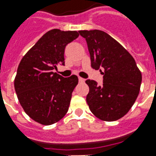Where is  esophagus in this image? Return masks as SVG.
<instances>
[{
    "mask_svg": "<svg viewBox=\"0 0 156 156\" xmlns=\"http://www.w3.org/2000/svg\"><path fill=\"white\" fill-rule=\"evenodd\" d=\"M78 81H79V83H84L85 79H83V78H80V77H79V78H78Z\"/></svg>",
    "mask_w": 156,
    "mask_h": 156,
    "instance_id": "obj_1",
    "label": "esophagus"
}]
</instances>
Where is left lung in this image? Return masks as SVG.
<instances>
[{"mask_svg": "<svg viewBox=\"0 0 156 156\" xmlns=\"http://www.w3.org/2000/svg\"><path fill=\"white\" fill-rule=\"evenodd\" d=\"M78 32L86 39L92 68L104 70L101 86L96 81L86 80L89 109L101 120H118L129 111L137 98L141 72L130 53L108 33L99 30Z\"/></svg>", "mask_w": 156, "mask_h": 156, "instance_id": "left-lung-1", "label": "left lung"}]
</instances>
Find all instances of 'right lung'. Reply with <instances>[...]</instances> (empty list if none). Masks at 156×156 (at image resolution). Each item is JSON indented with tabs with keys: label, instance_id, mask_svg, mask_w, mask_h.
Listing matches in <instances>:
<instances>
[{
	"label": "right lung",
	"instance_id": "1",
	"mask_svg": "<svg viewBox=\"0 0 156 156\" xmlns=\"http://www.w3.org/2000/svg\"><path fill=\"white\" fill-rule=\"evenodd\" d=\"M78 36L77 31L50 30L19 63L14 80L17 98L26 114L39 124H55L68 112L78 78H62L53 70L64 65L65 47Z\"/></svg>",
	"mask_w": 156,
	"mask_h": 156
}]
</instances>
